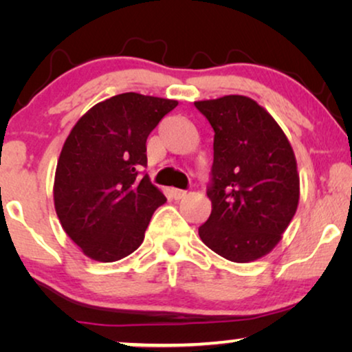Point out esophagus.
<instances>
[{
  "instance_id": "obj_1",
  "label": "esophagus",
  "mask_w": 352,
  "mask_h": 352,
  "mask_svg": "<svg viewBox=\"0 0 352 352\" xmlns=\"http://www.w3.org/2000/svg\"><path fill=\"white\" fill-rule=\"evenodd\" d=\"M187 195V192L186 190H181V189H171V197L175 200H181V199H184V197Z\"/></svg>"
}]
</instances>
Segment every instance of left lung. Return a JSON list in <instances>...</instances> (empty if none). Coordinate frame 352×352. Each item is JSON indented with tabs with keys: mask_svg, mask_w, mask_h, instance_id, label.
Masks as SVG:
<instances>
[{
	"mask_svg": "<svg viewBox=\"0 0 352 352\" xmlns=\"http://www.w3.org/2000/svg\"><path fill=\"white\" fill-rule=\"evenodd\" d=\"M195 107L214 131L211 214L199 235L229 261H254L280 242L296 213L295 153L276 120L247 96L199 100Z\"/></svg>",
	"mask_w": 352,
	"mask_h": 352,
	"instance_id": "1",
	"label": "left lung"
}]
</instances>
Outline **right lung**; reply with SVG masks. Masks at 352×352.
Masks as SVG:
<instances>
[{"label": "right lung", "mask_w": 352, "mask_h": 352, "mask_svg": "<svg viewBox=\"0 0 352 352\" xmlns=\"http://www.w3.org/2000/svg\"><path fill=\"white\" fill-rule=\"evenodd\" d=\"M177 100L123 93L96 104L65 139L54 177V206L65 234L86 256L118 261L144 240L165 195L141 170L146 141Z\"/></svg>", "instance_id": "add662e5"}]
</instances>
